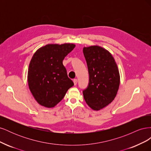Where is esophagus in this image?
<instances>
[{
    "mask_svg": "<svg viewBox=\"0 0 151 151\" xmlns=\"http://www.w3.org/2000/svg\"><path fill=\"white\" fill-rule=\"evenodd\" d=\"M74 85H77V83H78V80H77V79H74Z\"/></svg>",
    "mask_w": 151,
    "mask_h": 151,
    "instance_id": "obj_1",
    "label": "esophagus"
}]
</instances>
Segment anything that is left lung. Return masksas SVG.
<instances>
[{
	"mask_svg": "<svg viewBox=\"0 0 151 151\" xmlns=\"http://www.w3.org/2000/svg\"><path fill=\"white\" fill-rule=\"evenodd\" d=\"M88 65L89 83L83 91L86 103L98 111L110 104L117 94L120 77L117 64L111 53L98 45L83 48Z\"/></svg>",
	"mask_w": 151,
	"mask_h": 151,
	"instance_id": "obj_1",
	"label": "left lung"
}]
</instances>
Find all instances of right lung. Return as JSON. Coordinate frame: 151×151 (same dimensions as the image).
I'll list each match as a JSON object with an SVG mask.
<instances>
[{"mask_svg":"<svg viewBox=\"0 0 151 151\" xmlns=\"http://www.w3.org/2000/svg\"><path fill=\"white\" fill-rule=\"evenodd\" d=\"M75 47L73 43L48 44L38 48L32 57L28 83L34 98L42 106H55L74 86L63 60Z\"/></svg>","mask_w":151,"mask_h":151,"instance_id":"obj_1","label":"right lung"}]
</instances>
